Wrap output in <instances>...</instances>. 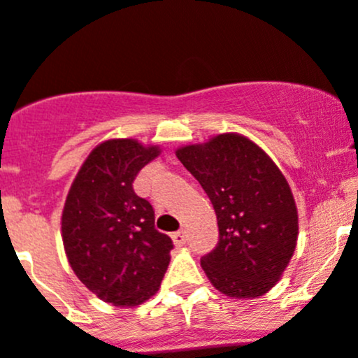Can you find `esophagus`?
Listing matches in <instances>:
<instances>
[{
    "instance_id": "obj_1",
    "label": "esophagus",
    "mask_w": 358,
    "mask_h": 358,
    "mask_svg": "<svg viewBox=\"0 0 358 358\" xmlns=\"http://www.w3.org/2000/svg\"><path fill=\"white\" fill-rule=\"evenodd\" d=\"M171 238H173V243H175L176 246H183L187 243V233L183 229L178 231V233L173 234Z\"/></svg>"
}]
</instances>
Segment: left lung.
<instances>
[{
	"mask_svg": "<svg viewBox=\"0 0 358 358\" xmlns=\"http://www.w3.org/2000/svg\"><path fill=\"white\" fill-rule=\"evenodd\" d=\"M176 158L217 215V245L200 258L210 284L236 299L268 292L289 265L299 233L287 180L263 149L239 134L180 148Z\"/></svg>",
	"mask_w": 358,
	"mask_h": 358,
	"instance_id": "obj_1",
	"label": "left lung"
}]
</instances>
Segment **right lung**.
<instances>
[{
	"instance_id": "1",
	"label": "right lung",
	"mask_w": 358,
	"mask_h": 358,
	"mask_svg": "<svg viewBox=\"0 0 358 358\" xmlns=\"http://www.w3.org/2000/svg\"><path fill=\"white\" fill-rule=\"evenodd\" d=\"M159 155L134 139L105 141L78 171L62 210V243L73 272L113 306L155 296L173 241L155 229V210L136 195L137 173Z\"/></svg>"
}]
</instances>
